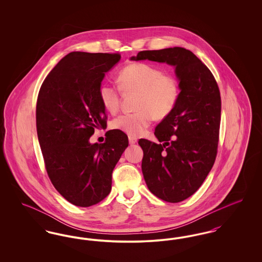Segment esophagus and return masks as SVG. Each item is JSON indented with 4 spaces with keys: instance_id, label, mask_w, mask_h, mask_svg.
<instances>
[{
    "instance_id": "1",
    "label": "esophagus",
    "mask_w": 262,
    "mask_h": 262,
    "mask_svg": "<svg viewBox=\"0 0 262 262\" xmlns=\"http://www.w3.org/2000/svg\"><path fill=\"white\" fill-rule=\"evenodd\" d=\"M128 141H129V144H135L137 142V138L135 137H128Z\"/></svg>"
}]
</instances>
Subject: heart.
Wrapping results in <instances>:
<instances>
[{"label": "heart", "mask_w": 262, "mask_h": 262, "mask_svg": "<svg viewBox=\"0 0 262 262\" xmlns=\"http://www.w3.org/2000/svg\"><path fill=\"white\" fill-rule=\"evenodd\" d=\"M119 86L104 82L100 85L99 98L103 107L110 113L118 112L121 92L137 93V111L120 115L111 123L114 129L130 137H138L152 123L154 117L164 119L174 110L181 93L179 79L164 73L147 62H133L124 67L118 75Z\"/></svg>", "instance_id": "heart-1"}]
</instances>
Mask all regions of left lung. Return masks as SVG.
<instances>
[{"label":"left lung","instance_id":"8db88e82","mask_svg":"<svg viewBox=\"0 0 262 262\" xmlns=\"http://www.w3.org/2000/svg\"><path fill=\"white\" fill-rule=\"evenodd\" d=\"M167 62L176 68L181 93L172 113L156 126L163 143L140 138L141 169L150 191L177 203L191 196L214 165L219 142L221 96L210 70L182 47L140 51L132 60Z\"/></svg>","mask_w":262,"mask_h":262}]
</instances>
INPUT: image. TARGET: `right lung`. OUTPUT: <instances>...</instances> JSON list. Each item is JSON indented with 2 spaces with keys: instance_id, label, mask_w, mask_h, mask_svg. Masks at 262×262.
Returning <instances> with one entry per match:
<instances>
[{
  "instance_id": "obj_1",
  "label": "right lung",
  "mask_w": 262,
  "mask_h": 262,
  "mask_svg": "<svg viewBox=\"0 0 262 262\" xmlns=\"http://www.w3.org/2000/svg\"><path fill=\"white\" fill-rule=\"evenodd\" d=\"M119 53L72 52L44 79L36 103V128L51 183L75 206L99 203L111 191L112 173L128 145L125 133L112 129L103 143L89 142L107 125L99 98L101 81Z\"/></svg>"
}]
</instances>
